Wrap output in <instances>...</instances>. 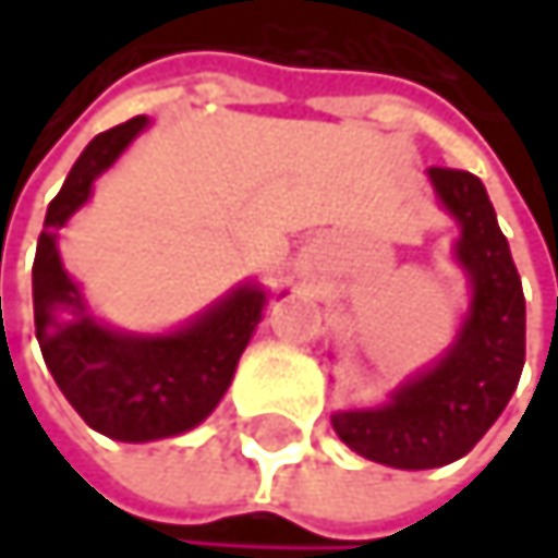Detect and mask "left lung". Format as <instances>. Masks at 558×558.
Wrapping results in <instances>:
<instances>
[{"mask_svg": "<svg viewBox=\"0 0 558 558\" xmlns=\"http://www.w3.org/2000/svg\"><path fill=\"white\" fill-rule=\"evenodd\" d=\"M429 180L462 229L456 258L472 280L469 316L449 352L385 407L332 416L349 449L390 469H439L472 452L501 416L526 355L523 287L485 183L456 168H429Z\"/></svg>", "mask_w": 558, "mask_h": 558, "instance_id": "8db88e82", "label": "left lung"}]
</instances>
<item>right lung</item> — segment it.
Instances as JSON below:
<instances>
[{
  "instance_id": "add662e5",
  "label": "right lung",
  "mask_w": 558,
  "mask_h": 558,
  "mask_svg": "<svg viewBox=\"0 0 558 558\" xmlns=\"http://www.w3.org/2000/svg\"><path fill=\"white\" fill-rule=\"evenodd\" d=\"M145 125L148 119L135 116L83 148L48 206L32 268L35 336L45 365L86 426L119 442L168 439L203 423L232 385L268 303L258 283H242L168 336L119 332L86 313L60 265L57 229L89 199L93 180L119 161Z\"/></svg>"
}]
</instances>
